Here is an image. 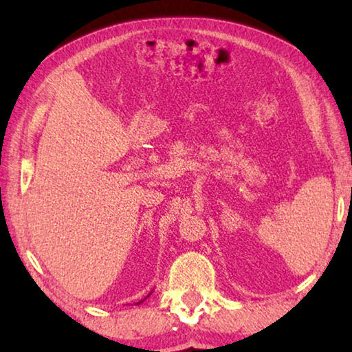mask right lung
Returning <instances> with one entry per match:
<instances>
[{
	"mask_svg": "<svg viewBox=\"0 0 352 352\" xmlns=\"http://www.w3.org/2000/svg\"><path fill=\"white\" fill-rule=\"evenodd\" d=\"M151 294H152V292H151ZM151 294H148V295H147V296H146V298H148V296H151ZM146 298H144V300H146ZM144 300H141V301H140V302H136V305H141V302H142V301H144Z\"/></svg>",
	"mask_w": 352,
	"mask_h": 352,
	"instance_id": "add662e5",
	"label": "right lung"
}]
</instances>
